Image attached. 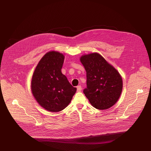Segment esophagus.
<instances>
[{"label": "esophagus", "mask_w": 151, "mask_h": 151, "mask_svg": "<svg viewBox=\"0 0 151 151\" xmlns=\"http://www.w3.org/2000/svg\"><path fill=\"white\" fill-rule=\"evenodd\" d=\"M76 88H77V92H81V91L82 89V88H81V86L80 85L78 86Z\"/></svg>", "instance_id": "obj_1"}]
</instances>
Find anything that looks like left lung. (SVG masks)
<instances>
[{"label": "left lung", "instance_id": "1", "mask_svg": "<svg viewBox=\"0 0 151 151\" xmlns=\"http://www.w3.org/2000/svg\"><path fill=\"white\" fill-rule=\"evenodd\" d=\"M80 60L86 71L87 87L83 92L91 104L101 110L113 106L122 90V80L118 71L96 52L84 55Z\"/></svg>", "mask_w": 151, "mask_h": 151}]
</instances>
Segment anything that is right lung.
Here are the masks:
<instances>
[{"mask_svg": "<svg viewBox=\"0 0 151 151\" xmlns=\"http://www.w3.org/2000/svg\"><path fill=\"white\" fill-rule=\"evenodd\" d=\"M63 60L62 54L48 52L39 62L32 78L35 99L49 111L58 112L65 108L76 91L61 72Z\"/></svg>", "mask_w": 151, "mask_h": 151, "instance_id": "right-lung-1", "label": "right lung"}]
</instances>
